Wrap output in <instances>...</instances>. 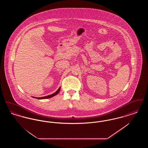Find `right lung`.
I'll return each mask as SVG.
<instances>
[{"mask_svg":"<svg viewBox=\"0 0 148 148\" xmlns=\"http://www.w3.org/2000/svg\"><path fill=\"white\" fill-rule=\"evenodd\" d=\"M60 88H61V87H59V88L58 89V90H57L56 92H55L54 93H53V94H51V95H49L45 96V97H38V98H37V97H33V98L38 99H44L50 98H51V97H53L56 95V94H58V92H59L60 90Z\"/></svg>","mask_w":148,"mask_h":148,"instance_id":"obj_1","label":"right lung"}]
</instances>
